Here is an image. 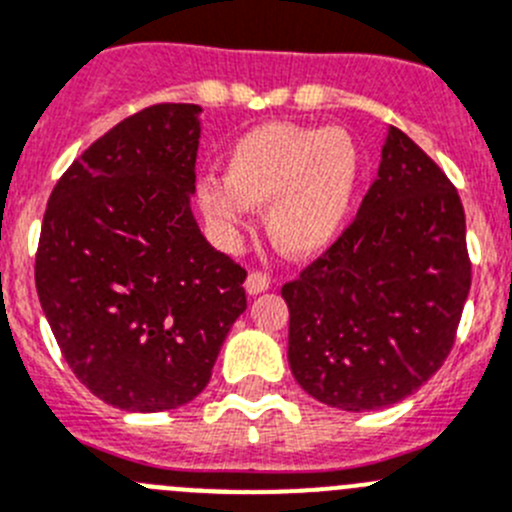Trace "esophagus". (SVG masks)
Returning a JSON list of instances; mask_svg holds the SVG:
<instances>
[{"instance_id":"1","label":"esophagus","mask_w":512,"mask_h":512,"mask_svg":"<svg viewBox=\"0 0 512 512\" xmlns=\"http://www.w3.org/2000/svg\"><path fill=\"white\" fill-rule=\"evenodd\" d=\"M270 288V278H267L265 272H250V275H247V280H245V290H247V295H260V293H265V290Z\"/></svg>"}]
</instances>
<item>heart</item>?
<instances>
[{
	"label": "heart",
	"instance_id": "b5f03b06",
	"mask_svg": "<svg viewBox=\"0 0 512 512\" xmlns=\"http://www.w3.org/2000/svg\"><path fill=\"white\" fill-rule=\"evenodd\" d=\"M361 179V151L343 128L270 121L242 133L224 181L204 179L197 202L219 240L234 242L247 207L267 208V234L283 255L315 257L346 227Z\"/></svg>",
	"mask_w": 512,
	"mask_h": 512
}]
</instances>
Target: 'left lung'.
<instances>
[{"label":"left lung","instance_id":"left-lung-1","mask_svg":"<svg viewBox=\"0 0 512 512\" xmlns=\"http://www.w3.org/2000/svg\"><path fill=\"white\" fill-rule=\"evenodd\" d=\"M470 280L460 194L391 126L356 219L283 285L295 381L346 412L407 399L450 356Z\"/></svg>","mask_w":512,"mask_h":512}]
</instances>
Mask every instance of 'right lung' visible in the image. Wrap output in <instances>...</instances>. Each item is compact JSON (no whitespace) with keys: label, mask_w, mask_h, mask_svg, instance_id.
Instances as JSON below:
<instances>
[{"label":"right lung","mask_w":512,"mask_h":512,"mask_svg":"<svg viewBox=\"0 0 512 512\" xmlns=\"http://www.w3.org/2000/svg\"><path fill=\"white\" fill-rule=\"evenodd\" d=\"M199 113L159 103L113 126L60 176L42 219V313L73 374L126 412L202 394L247 308V272L191 214Z\"/></svg>","instance_id":"add662e5"}]
</instances>
